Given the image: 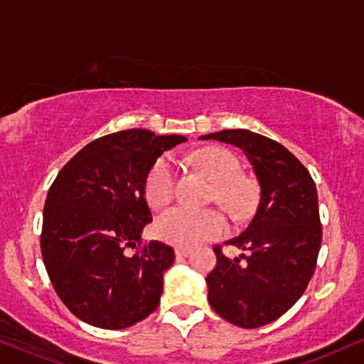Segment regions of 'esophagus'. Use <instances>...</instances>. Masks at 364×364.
Instances as JSON below:
<instances>
[{"label": "esophagus", "mask_w": 364, "mask_h": 364, "mask_svg": "<svg viewBox=\"0 0 364 364\" xmlns=\"http://www.w3.org/2000/svg\"><path fill=\"white\" fill-rule=\"evenodd\" d=\"M191 254V249H188V247H176V256L178 257H186V256H190Z\"/></svg>", "instance_id": "obj_1"}]
</instances>
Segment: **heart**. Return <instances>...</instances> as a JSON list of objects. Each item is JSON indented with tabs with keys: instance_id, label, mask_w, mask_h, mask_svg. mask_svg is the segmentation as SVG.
I'll return each mask as SVG.
<instances>
[{
	"instance_id": "1",
	"label": "heart",
	"mask_w": 364,
	"mask_h": 364,
	"mask_svg": "<svg viewBox=\"0 0 364 364\" xmlns=\"http://www.w3.org/2000/svg\"><path fill=\"white\" fill-rule=\"evenodd\" d=\"M195 169L215 183L217 198L235 212H246L256 200V186L249 178L240 176L237 157L220 147L195 151L188 157ZM176 185V171L169 157L157 159L146 178V200L152 208H163L171 203ZM229 224L218 210L171 208L154 224L156 235L174 246L191 247L224 235Z\"/></svg>"
}]
</instances>
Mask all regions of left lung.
I'll list each match as a JSON object with an SVG mask.
<instances>
[{
  "label": "left lung",
  "mask_w": 364,
  "mask_h": 364,
  "mask_svg": "<svg viewBox=\"0 0 364 364\" xmlns=\"http://www.w3.org/2000/svg\"><path fill=\"white\" fill-rule=\"evenodd\" d=\"M242 149L261 186L251 224L225 244L242 249L227 257L213 247L208 304L234 326L256 329L277 321L304 295L322 242L317 190L310 173L287 147L246 129L201 135Z\"/></svg>",
  "instance_id": "8db88e82"
}]
</instances>
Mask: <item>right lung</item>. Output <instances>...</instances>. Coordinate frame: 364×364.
I'll return each mask as SVG.
<instances>
[{
  "label": "right lung",
  "mask_w": 364,
  "mask_h": 364,
  "mask_svg": "<svg viewBox=\"0 0 364 364\" xmlns=\"http://www.w3.org/2000/svg\"><path fill=\"white\" fill-rule=\"evenodd\" d=\"M186 142L183 135L146 129L105 135L60 169L43 207L41 249L59 299L100 329H125L161 301L163 274L174 262L168 244L140 246L152 222L146 178L161 154Z\"/></svg>",
  "instance_id": "obj_1"
}]
</instances>
